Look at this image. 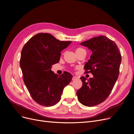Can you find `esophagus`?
<instances>
[{"instance_id":"esophagus-1","label":"esophagus","mask_w":134,"mask_h":134,"mask_svg":"<svg viewBox=\"0 0 134 134\" xmlns=\"http://www.w3.org/2000/svg\"><path fill=\"white\" fill-rule=\"evenodd\" d=\"M78 79V78H77L76 76H73V78H72V80H76V79Z\"/></svg>"}]
</instances>
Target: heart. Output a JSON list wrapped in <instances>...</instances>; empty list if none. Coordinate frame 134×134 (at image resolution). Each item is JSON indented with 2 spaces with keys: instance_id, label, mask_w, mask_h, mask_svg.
Masks as SVG:
<instances>
[{
  "instance_id": "obj_1",
  "label": "heart",
  "mask_w": 134,
  "mask_h": 134,
  "mask_svg": "<svg viewBox=\"0 0 134 134\" xmlns=\"http://www.w3.org/2000/svg\"><path fill=\"white\" fill-rule=\"evenodd\" d=\"M83 51H85V49H82L81 48H78L76 49L75 53L77 54H78V53H80L81 52H83Z\"/></svg>"
}]
</instances>
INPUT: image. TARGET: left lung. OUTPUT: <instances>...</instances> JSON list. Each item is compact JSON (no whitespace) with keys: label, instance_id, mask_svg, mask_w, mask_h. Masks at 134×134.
Instances as JSON below:
<instances>
[{"label":"left lung","instance_id":"1","mask_svg":"<svg viewBox=\"0 0 134 134\" xmlns=\"http://www.w3.org/2000/svg\"><path fill=\"white\" fill-rule=\"evenodd\" d=\"M81 44L92 52L84 69L93 77L88 80L81 77L82 86L76 95L82 105L94 107L106 100L113 89L119 74L121 54L115 42L105 36L93 37Z\"/></svg>","mask_w":134,"mask_h":134}]
</instances>
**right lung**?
Segmentation results:
<instances>
[{
  "instance_id": "1",
  "label": "right lung",
  "mask_w": 134,
  "mask_h": 134,
  "mask_svg": "<svg viewBox=\"0 0 134 134\" xmlns=\"http://www.w3.org/2000/svg\"><path fill=\"white\" fill-rule=\"evenodd\" d=\"M71 42L42 32L32 37L22 48L20 66L24 82L34 100L42 106L57 104L63 88L72 80L71 73L58 76L51 70L52 65L59 62L61 52Z\"/></svg>"
}]
</instances>
